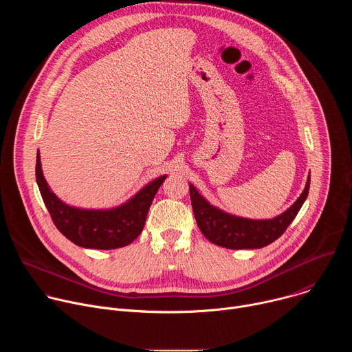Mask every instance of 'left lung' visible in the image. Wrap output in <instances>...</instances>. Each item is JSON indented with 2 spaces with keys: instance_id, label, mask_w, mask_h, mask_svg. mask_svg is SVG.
<instances>
[{
  "instance_id": "obj_1",
  "label": "left lung",
  "mask_w": 352,
  "mask_h": 352,
  "mask_svg": "<svg viewBox=\"0 0 352 352\" xmlns=\"http://www.w3.org/2000/svg\"><path fill=\"white\" fill-rule=\"evenodd\" d=\"M309 185L311 177L294 205L280 216L267 220L243 219L226 213L210 205L192 184H189V193L197 227L210 242L228 249H259L284 234L307 200Z\"/></svg>"
}]
</instances>
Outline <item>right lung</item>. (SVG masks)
<instances>
[{
    "mask_svg": "<svg viewBox=\"0 0 352 352\" xmlns=\"http://www.w3.org/2000/svg\"><path fill=\"white\" fill-rule=\"evenodd\" d=\"M167 175L144 185L128 202L113 209H80L67 204L52 190L43 175L40 153L36 159V181L56 227L78 246L117 249L133 242L144 227L153 197Z\"/></svg>",
    "mask_w": 352,
    "mask_h": 352,
    "instance_id": "right-lung-1",
    "label": "right lung"
}]
</instances>
